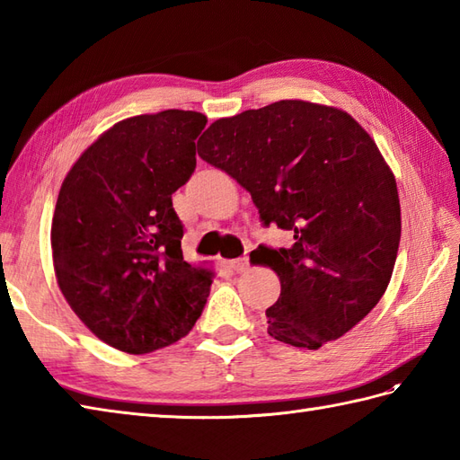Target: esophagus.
I'll return each instance as SVG.
<instances>
[{
    "label": "esophagus",
    "instance_id": "obj_1",
    "mask_svg": "<svg viewBox=\"0 0 460 460\" xmlns=\"http://www.w3.org/2000/svg\"><path fill=\"white\" fill-rule=\"evenodd\" d=\"M229 267L235 272H245L249 269V257H239L229 261Z\"/></svg>",
    "mask_w": 460,
    "mask_h": 460
}]
</instances>
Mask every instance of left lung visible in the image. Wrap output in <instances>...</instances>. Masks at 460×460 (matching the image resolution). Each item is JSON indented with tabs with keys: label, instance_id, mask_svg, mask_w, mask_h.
<instances>
[{
	"label": "left lung",
	"instance_id": "8db88e82",
	"mask_svg": "<svg viewBox=\"0 0 460 460\" xmlns=\"http://www.w3.org/2000/svg\"><path fill=\"white\" fill-rule=\"evenodd\" d=\"M198 146L251 193L262 223L295 233L292 247L251 255L280 280L269 334L318 349L364 320L392 280L402 208L361 124L336 106L279 101L215 120Z\"/></svg>",
	"mask_w": 460,
	"mask_h": 460
}]
</instances>
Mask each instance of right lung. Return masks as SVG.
<instances>
[{
  "label": "right lung",
  "mask_w": 460,
  "mask_h": 460,
  "mask_svg": "<svg viewBox=\"0 0 460 460\" xmlns=\"http://www.w3.org/2000/svg\"><path fill=\"white\" fill-rule=\"evenodd\" d=\"M208 116L164 111L102 132L68 170L53 213L57 285L93 334L126 354L188 336L213 272L183 261L172 193L195 170Z\"/></svg>",
  "instance_id": "1"
}]
</instances>
